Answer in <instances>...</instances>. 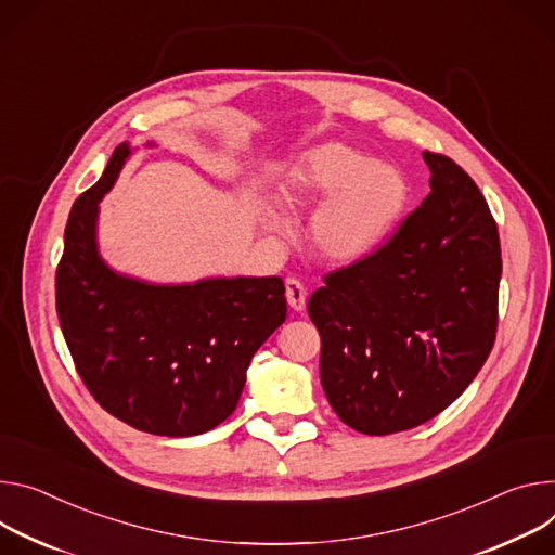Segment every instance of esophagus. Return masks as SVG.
<instances>
[{
	"label": "esophagus",
	"instance_id": "34e87169",
	"mask_svg": "<svg viewBox=\"0 0 555 555\" xmlns=\"http://www.w3.org/2000/svg\"><path fill=\"white\" fill-rule=\"evenodd\" d=\"M285 296H287V304L292 310L300 312L306 310V287L298 279H285Z\"/></svg>",
	"mask_w": 555,
	"mask_h": 555
}]
</instances>
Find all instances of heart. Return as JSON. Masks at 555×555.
<instances>
[{"label": "heart", "instance_id": "1", "mask_svg": "<svg viewBox=\"0 0 555 555\" xmlns=\"http://www.w3.org/2000/svg\"><path fill=\"white\" fill-rule=\"evenodd\" d=\"M281 194L289 206H317L310 219V243L327 261H354L372 251L396 225L408 206L410 185L396 166L374 162L345 143H321L287 170ZM266 230L287 232L285 217L261 210Z\"/></svg>", "mask_w": 555, "mask_h": 555}]
</instances>
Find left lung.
Masks as SVG:
<instances>
[{"label":"left lung","instance_id":"1","mask_svg":"<svg viewBox=\"0 0 555 555\" xmlns=\"http://www.w3.org/2000/svg\"><path fill=\"white\" fill-rule=\"evenodd\" d=\"M423 157L431 170L423 204L372 255L325 274L308 304L330 405L370 436L447 410L498 330V225L456 162L429 150Z\"/></svg>","mask_w":555,"mask_h":555}]
</instances>
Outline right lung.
I'll use <instances>...</instances> for the list:
<instances>
[{
	"label": "right lung",
	"mask_w": 555,
	"mask_h": 555,
	"mask_svg": "<svg viewBox=\"0 0 555 555\" xmlns=\"http://www.w3.org/2000/svg\"><path fill=\"white\" fill-rule=\"evenodd\" d=\"M128 143L70 210L55 276L57 317L77 374L108 414L157 436H196L234 410L255 351L285 321L279 276L150 285L96 255L99 201L115 185Z\"/></svg>",
	"instance_id": "add662e5"
}]
</instances>
